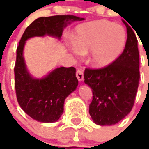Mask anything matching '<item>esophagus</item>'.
Masks as SVG:
<instances>
[{
  "label": "esophagus",
  "mask_w": 149,
  "mask_h": 149,
  "mask_svg": "<svg viewBox=\"0 0 149 149\" xmlns=\"http://www.w3.org/2000/svg\"><path fill=\"white\" fill-rule=\"evenodd\" d=\"M76 77L78 80L81 82V81H83L84 79V75H83V70H77L76 71Z\"/></svg>",
  "instance_id": "obj_1"
}]
</instances>
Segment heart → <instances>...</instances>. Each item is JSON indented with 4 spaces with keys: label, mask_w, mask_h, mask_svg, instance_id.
I'll use <instances>...</instances> for the list:
<instances>
[{
    "label": "heart",
    "mask_w": 149,
    "mask_h": 149,
    "mask_svg": "<svg viewBox=\"0 0 149 149\" xmlns=\"http://www.w3.org/2000/svg\"><path fill=\"white\" fill-rule=\"evenodd\" d=\"M127 42L123 26L97 20L77 26L69 48L77 58L89 51V63L96 68L110 66L122 54Z\"/></svg>",
    "instance_id": "1"
}]
</instances>
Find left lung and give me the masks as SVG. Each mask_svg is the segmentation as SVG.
Masks as SVG:
<instances>
[{
	"label": "left lung",
	"mask_w": 149,
	"mask_h": 149,
	"mask_svg": "<svg viewBox=\"0 0 149 149\" xmlns=\"http://www.w3.org/2000/svg\"><path fill=\"white\" fill-rule=\"evenodd\" d=\"M127 42L121 55L110 66L84 71V83L92 90L89 113L98 125H114L129 114L140 80L138 41L127 22Z\"/></svg>",
	"instance_id": "1"
}]
</instances>
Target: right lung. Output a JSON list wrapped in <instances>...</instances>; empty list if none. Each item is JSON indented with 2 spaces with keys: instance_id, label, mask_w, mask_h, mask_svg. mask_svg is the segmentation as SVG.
Masks as SVG:
<instances>
[{
  "instance_id": "right-lung-1",
  "label": "right lung",
  "mask_w": 149,
  "mask_h": 149,
  "mask_svg": "<svg viewBox=\"0 0 149 149\" xmlns=\"http://www.w3.org/2000/svg\"><path fill=\"white\" fill-rule=\"evenodd\" d=\"M73 15L39 17L29 25L17 48L14 74L17 99L22 110L33 120L42 123H54L63 113L66 97L76 90L79 81L74 67H58L41 79L29 74L23 50L26 41L33 37L48 35L60 39L63 29L71 22L83 21Z\"/></svg>"
}]
</instances>
